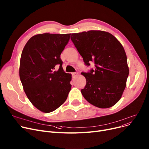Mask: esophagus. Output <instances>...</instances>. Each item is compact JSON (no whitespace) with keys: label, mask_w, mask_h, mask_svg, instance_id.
I'll list each match as a JSON object with an SVG mask.
<instances>
[{"label":"esophagus","mask_w":149,"mask_h":149,"mask_svg":"<svg viewBox=\"0 0 149 149\" xmlns=\"http://www.w3.org/2000/svg\"><path fill=\"white\" fill-rule=\"evenodd\" d=\"M72 74L73 77H75V76H76L77 75V73H72Z\"/></svg>","instance_id":"esophagus-1"}]
</instances>
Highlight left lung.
Instances as JSON below:
<instances>
[{
  "instance_id": "1",
  "label": "left lung",
  "mask_w": 149,
  "mask_h": 149,
  "mask_svg": "<svg viewBox=\"0 0 149 149\" xmlns=\"http://www.w3.org/2000/svg\"><path fill=\"white\" fill-rule=\"evenodd\" d=\"M71 40L86 65L91 61L94 69L84 73L86 84L81 93L93 105L110 108L121 99L129 70L125 49L109 32L89 31L72 33Z\"/></svg>"
}]
</instances>
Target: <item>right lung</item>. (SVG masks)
Masks as SVG:
<instances>
[{
  "label": "right lung",
  "instance_id": "obj_1",
  "mask_svg": "<svg viewBox=\"0 0 149 149\" xmlns=\"http://www.w3.org/2000/svg\"><path fill=\"white\" fill-rule=\"evenodd\" d=\"M70 35L37 34L28 40L23 49L20 81L28 99L41 112L56 110L65 102L71 90L72 74L64 72L60 58Z\"/></svg>",
  "mask_w": 149,
  "mask_h": 149
}]
</instances>
